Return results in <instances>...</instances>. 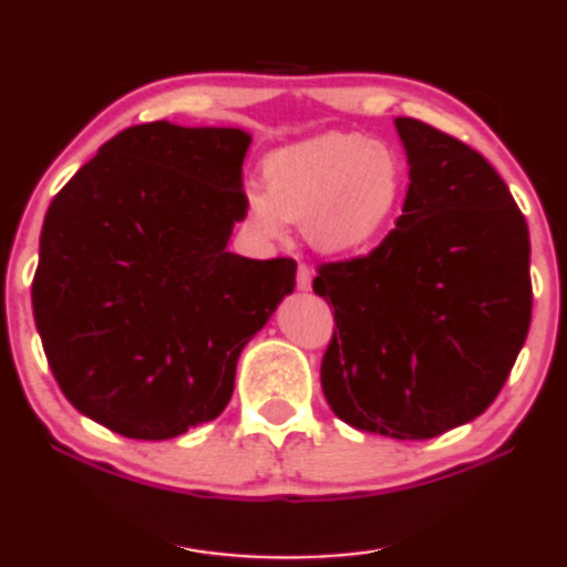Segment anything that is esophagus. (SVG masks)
<instances>
[{
	"label": "esophagus",
	"mask_w": 567,
	"mask_h": 567,
	"mask_svg": "<svg viewBox=\"0 0 567 567\" xmlns=\"http://www.w3.org/2000/svg\"><path fill=\"white\" fill-rule=\"evenodd\" d=\"M295 282H298V290H310V282H313V272H310L308 265L298 267V277H295Z\"/></svg>",
	"instance_id": "esophagus-1"
}]
</instances>
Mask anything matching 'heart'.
Instances as JSON below:
<instances>
[{
    "mask_svg": "<svg viewBox=\"0 0 567 567\" xmlns=\"http://www.w3.org/2000/svg\"><path fill=\"white\" fill-rule=\"evenodd\" d=\"M261 189L246 200L259 236L275 238L287 220L306 226L318 251L347 257L390 226L405 193V162L390 143L329 133L275 151L261 166Z\"/></svg>",
    "mask_w": 567,
    "mask_h": 567,
    "instance_id": "heart-1",
    "label": "heart"
}]
</instances>
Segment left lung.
Returning a JSON list of instances; mask_svg holds the SVG:
<instances>
[{"mask_svg":"<svg viewBox=\"0 0 567 567\" xmlns=\"http://www.w3.org/2000/svg\"><path fill=\"white\" fill-rule=\"evenodd\" d=\"M395 127L411 166L403 215L313 280L337 321L321 385L360 432L432 440L481 416L522 352L529 228L477 151L413 117Z\"/></svg>","mask_w":567,"mask_h":567,"instance_id":"obj_1","label":"left lung"}]
</instances>
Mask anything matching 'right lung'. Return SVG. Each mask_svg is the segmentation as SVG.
<instances>
[{
	"instance_id": "add662e5",
	"label": "right lung",
	"mask_w": 567,
	"mask_h": 567,
	"mask_svg": "<svg viewBox=\"0 0 567 567\" xmlns=\"http://www.w3.org/2000/svg\"><path fill=\"white\" fill-rule=\"evenodd\" d=\"M241 127H125L48 207L33 313L79 413L127 440L220 416L241 349L295 287L292 259H246Z\"/></svg>"
}]
</instances>
